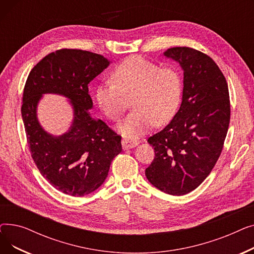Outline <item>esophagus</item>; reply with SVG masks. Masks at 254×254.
Returning a JSON list of instances; mask_svg holds the SVG:
<instances>
[{
  "label": "esophagus",
  "mask_w": 254,
  "mask_h": 254,
  "mask_svg": "<svg viewBox=\"0 0 254 254\" xmlns=\"http://www.w3.org/2000/svg\"><path fill=\"white\" fill-rule=\"evenodd\" d=\"M139 144V141H137L134 138H130V137H124L122 140V145H123V148L124 149H128V148H132L135 147Z\"/></svg>",
  "instance_id": "34e87169"
}]
</instances>
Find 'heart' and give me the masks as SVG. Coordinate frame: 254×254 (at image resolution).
<instances>
[{"instance_id": "b5f03b06", "label": "heart", "mask_w": 254, "mask_h": 254, "mask_svg": "<svg viewBox=\"0 0 254 254\" xmlns=\"http://www.w3.org/2000/svg\"><path fill=\"white\" fill-rule=\"evenodd\" d=\"M112 80L98 85L96 100L111 120L122 117L131 100L134 110L119 126L126 136L135 138L155 123H169L179 108L183 82L174 65L161 66L142 57H130L115 66Z\"/></svg>"}]
</instances>
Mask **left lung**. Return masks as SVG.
<instances>
[{
	"instance_id": "1",
	"label": "left lung",
	"mask_w": 254,
	"mask_h": 254,
	"mask_svg": "<svg viewBox=\"0 0 254 254\" xmlns=\"http://www.w3.org/2000/svg\"><path fill=\"white\" fill-rule=\"evenodd\" d=\"M164 56L183 70L182 102L170 124L148 139L155 157L145 175L159 190L182 195L195 190L218 161L230 125V95L225 77L205 53L173 47Z\"/></svg>"
}]
</instances>
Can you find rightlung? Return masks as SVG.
Returning <instances> with one entry per match:
<instances>
[{
    "mask_svg": "<svg viewBox=\"0 0 254 254\" xmlns=\"http://www.w3.org/2000/svg\"><path fill=\"white\" fill-rule=\"evenodd\" d=\"M109 64L97 53L60 49L40 61L26 79L21 116L31 154L41 175L64 194L83 196L98 190L122 152V137L88 111V83ZM44 93L64 95L72 105V126L61 136L49 134L37 122L36 107Z\"/></svg>",
    "mask_w": 254,
    "mask_h": 254,
    "instance_id": "obj_1",
    "label": "right lung"
}]
</instances>
